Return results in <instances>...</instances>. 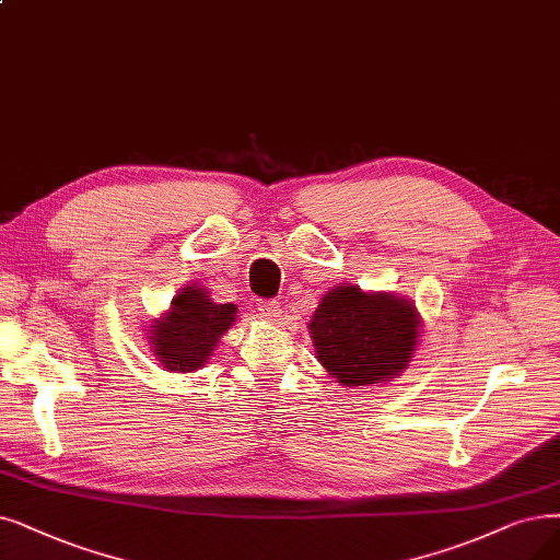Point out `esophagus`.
Here are the masks:
<instances>
[{"mask_svg":"<svg viewBox=\"0 0 560 560\" xmlns=\"http://www.w3.org/2000/svg\"><path fill=\"white\" fill-rule=\"evenodd\" d=\"M257 310H259V315L268 322H276L280 317V303L278 301H261Z\"/></svg>","mask_w":560,"mask_h":560,"instance_id":"34e87169","label":"esophagus"}]
</instances>
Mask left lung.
I'll return each mask as SVG.
<instances>
[{
  "label": "left lung",
  "mask_w": 560,
  "mask_h": 560,
  "mask_svg": "<svg viewBox=\"0 0 560 560\" xmlns=\"http://www.w3.org/2000/svg\"><path fill=\"white\" fill-rule=\"evenodd\" d=\"M420 315L409 299L340 284L310 319L319 363L347 388L384 384L413 358Z\"/></svg>",
  "instance_id": "1"
}]
</instances>
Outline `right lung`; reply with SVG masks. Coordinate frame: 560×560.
Segmentation results:
<instances>
[{
    "label": "right lung",
    "mask_w": 560,
    "mask_h": 560,
    "mask_svg": "<svg viewBox=\"0 0 560 560\" xmlns=\"http://www.w3.org/2000/svg\"><path fill=\"white\" fill-rule=\"evenodd\" d=\"M236 319V305L213 303L202 287H184L161 319H153L149 345L170 372L199 370Z\"/></svg>",
    "instance_id": "right-lung-1"
}]
</instances>
